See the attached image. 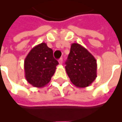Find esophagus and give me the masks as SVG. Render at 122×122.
I'll return each instance as SVG.
<instances>
[{
  "label": "esophagus",
  "mask_w": 122,
  "mask_h": 122,
  "mask_svg": "<svg viewBox=\"0 0 122 122\" xmlns=\"http://www.w3.org/2000/svg\"><path fill=\"white\" fill-rule=\"evenodd\" d=\"M59 63L60 65H62V63H63V58H62V57L59 59Z\"/></svg>",
  "instance_id": "1"
}]
</instances>
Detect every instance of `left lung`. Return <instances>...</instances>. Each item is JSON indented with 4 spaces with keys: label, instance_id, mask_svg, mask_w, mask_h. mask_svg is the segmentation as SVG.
Returning a JSON list of instances; mask_svg holds the SVG:
<instances>
[{
    "label": "left lung",
    "instance_id": "obj_1",
    "mask_svg": "<svg viewBox=\"0 0 122 122\" xmlns=\"http://www.w3.org/2000/svg\"><path fill=\"white\" fill-rule=\"evenodd\" d=\"M65 64L67 75L76 87H88L96 78V59L80 44H71Z\"/></svg>",
    "mask_w": 122,
    "mask_h": 122
}]
</instances>
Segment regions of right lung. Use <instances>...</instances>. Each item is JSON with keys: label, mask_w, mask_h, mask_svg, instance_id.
<instances>
[{"label": "right lung", "mask_w": 122, "mask_h": 122, "mask_svg": "<svg viewBox=\"0 0 122 122\" xmlns=\"http://www.w3.org/2000/svg\"><path fill=\"white\" fill-rule=\"evenodd\" d=\"M58 64L52 49L41 43L32 48L25 59L26 80L33 87H44L51 81Z\"/></svg>", "instance_id": "right-lung-1"}]
</instances>
